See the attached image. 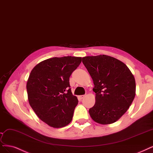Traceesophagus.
I'll return each mask as SVG.
<instances>
[{
  "instance_id": "esophagus-1",
  "label": "esophagus",
  "mask_w": 153,
  "mask_h": 153,
  "mask_svg": "<svg viewBox=\"0 0 153 153\" xmlns=\"http://www.w3.org/2000/svg\"><path fill=\"white\" fill-rule=\"evenodd\" d=\"M84 97H85V95H81V96H78V98L80 99V100L83 99Z\"/></svg>"
}]
</instances>
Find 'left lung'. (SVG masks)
Segmentation results:
<instances>
[{
	"instance_id": "left-lung-1",
	"label": "left lung",
	"mask_w": 153,
	"mask_h": 153,
	"mask_svg": "<svg viewBox=\"0 0 153 153\" xmlns=\"http://www.w3.org/2000/svg\"><path fill=\"white\" fill-rule=\"evenodd\" d=\"M82 62L95 86L96 103L88 111L92 119L102 125L117 122L135 97L132 73L123 62L106 55L84 57Z\"/></svg>"
}]
</instances>
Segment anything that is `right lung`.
Wrapping results in <instances>:
<instances>
[{
	"label": "right lung",
	"instance_id": "1",
	"mask_svg": "<svg viewBox=\"0 0 153 153\" xmlns=\"http://www.w3.org/2000/svg\"><path fill=\"white\" fill-rule=\"evenodd\" d=\"M82 57H52L40 62L31 70L26 84L28 101L38 117L54 128L72 120L78 101L73 96L70 77Z\"/></svg>",
	"mask_w": 153,
	"mask_h": 153
}]
</instances>
